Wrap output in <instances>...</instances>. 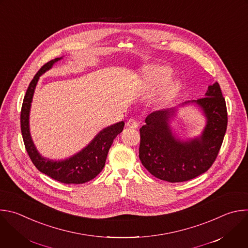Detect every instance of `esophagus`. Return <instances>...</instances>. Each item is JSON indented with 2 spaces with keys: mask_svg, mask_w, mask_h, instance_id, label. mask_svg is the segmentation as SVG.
Masks as SVG:
<instances>
[{
  "mask_svg": "<svg viewBox=\"0 0 248 248\" xmlns=\"http://www.w3.org/2000/svg\"><path fill=\"white\" fill-rule=\"evenodd\" d=\"M138 125H139V123L135 119H129L126 123V126L131 128H137Z\"/></svg>",
  "mask_w": 248,
  "mask_h": 248,
  "instance_id": "esophagus-1",
  "label": "esophagus"
}]
</instances>
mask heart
<instances>
[{
  "label": "heart",
  "instance_id": "obj_1",
  "mask_svg": "<svg viewBox=\"0 0 248 248\" xmlns=\"http://www.w3.org/2000/svg\"><path fill=\"white\" fill-rule=\"evenodd\" d=\"M171 76V69L167 66H155L150 68L145 75V80L151 88H156L160 86L164 80H167ZM177 90V86L174 82H170L161 91V97L167 99L170 97Z\"/></svg>",
  "mask_w": 248,
  "mask_h": 248
}]
</instances>
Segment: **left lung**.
<instances>
[{
	"mask_svg": "<svg viewBox=\"0 0 248 248\" xmlns=\"http://www.w3.org/2000/svg\"><path fill=\"white\" fill-rule=\"evenodd\" d=\"M195 103L206 119L199 137L180 140L172 132L170 120L176 108L151 113L140 128L139 158L155 177L171 183L191 180L209 170L221 148L228 124L225 98L217 81L208 87L205 97Z\"/></svg>",
	"mask_w": 248,
	"mask_h": 248,
	"instance_id": "left-lung-1",
	"label": "left lung"
}]
</instances>
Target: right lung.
<instances>
[{"label": "right lung", "instance_id": "right-lung-1", "mask_svg": "<svg viewBox=\"0 0 248 248\" xmlns=\"http://www.w3.org/2000/svg\"><path fill=\"white\" fill-rule=\"evenodd\" d=\"M61 58L57 57L46 63L31 80L21 108V133L26 151L34 166L41 172L64 184H82L93 180L101 172L105 166L109 149L117 135L123 131L124 123L120 122L105 127L86 148L66 159L52 160L40 155L30 134L29 114L31 103L40 77Z\"/></svg>", "mask_w": 248, "mask_h": 248}]
</instances>
